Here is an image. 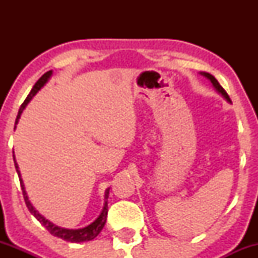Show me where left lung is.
I'll return each mask as SVG.
<instances>
[{"instance_id": "1", "label": "left lung", "mask_w": 258, "mask_h": 258, "mask_svg": "<svg viewBox=\"0 0 258 258\" xmlns=\"http://www.w3.org/2000/svg\"><path fill=\"white\" fill-rule=\"evenodd\" d=\"M200 74H201V75H203V76H205V78H206L207 80H210V82H211L212 86H214V88H215V90L217 91L218 93H220L221 96L223 97V98L226 99L228 103H232V100H230L229 96H228V94H227V92L223 90V87H222V86H221L220 84H218V81H217V80L215 79V76H212L211 74H209V73H205V72H203V73H200Z\"/></svg>"}]
</instances>
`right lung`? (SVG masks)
I'll return each mask as SVG.
<instances>
[{"label":"right lung","mask_w":258,"mask_h":258,"mask_svg":"<svg viewBox=\"0 0 258 258\" xmlns=\"http://www.w3.org/2000/svg\"><path fill=\"white\" fill-rule=\"evenodd\" d=\"M51 76H52V70H49V72L43 74V75L41 76L40 79H38V81L36 82V84L34 85V87H32L31 92L29 93V96L26 97L24 103H23L22 106H20L19 111H18V116L16 119V125L18 123V121H19L20 115H22V112L25 109V106L29 104V102H30V100L32 99V97H34L35 94H36L37 92L40 91L41 88H42L43 86L47 84V82H48V80L51 79ZM14 128H16V127H14ZM13 160H14V166H16L17 173H18V176H19L20 186H22L23 197H24L26 207L29 209L30 214L34 216V217L36 218V220L40 222V223L42 224V226L46 228V229L48 230L49 233L52 234V235L57 236V238H60V239H63V240L69 241V242H82V241L93 240V239L96 238V236L98 235L100 232H102L103 227H104V224L106 222V216H108V197H109V189H110V188H108L105 190L104 207H103L102 212H100V215L98 216V217H97L96 221L92 222V223L88 224L87 227L80 228V229H67V228H61V227L55 226V224L52 223L51 221H48L46 217H43V216L41 215L40 212H38L34 206H32V204L30 203V200H29V198H28V194H26L24 182H23V179H22V174H20L19 166H18V164L16 161V156H14V155H13Z\"/></svg>","instance_id":"right-lung-1"}]
</instances>
